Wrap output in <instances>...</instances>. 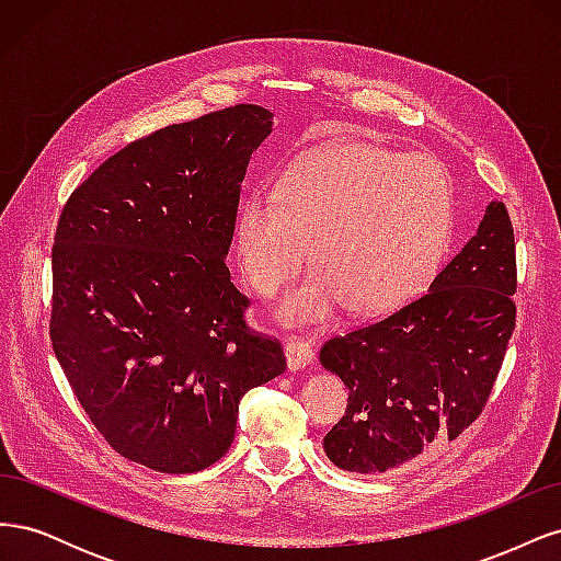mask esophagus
Segmentation results:
<instances>
[{
  "label": "esophagus",
  "mask_w": 561,
  "mask_h": 561,
  "mask_svg": "<svg viewBox=\"0 0 561 561\" xmlns=\"http://www.w3.org/2000/svg\"><path fill=\"white\" fill-rule=\"evenodd\" d=\"M285 358H287V367L293 371L309 367L313 363V346L307 342V339L290 336L285 342Z\"/></svg>",
  "instance_id": "1"
}]
</instances>
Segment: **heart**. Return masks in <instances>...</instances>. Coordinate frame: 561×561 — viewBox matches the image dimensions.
Returning a JSON list of instances; mask_svg holds the SVG:
<instances>
[{
	"label": "heart",
	"mask_w": 561,
	"mask_h": 561,
	"mask_svg": "<svg viewBox=\"0 0 561 561\" xmlns=\"http://www.w3.org/2000/svg\"><path fill=\"white\" fill-rule=\"evenodd\" d=\"M454 229L449 175L431 157L336 142L301 159L280 190H254L239 219L245 278L276 295L307 260L313 271L285 297L280 318L309 325L348 307L379 313L414 297Z\"/></svg>",
	"instance_id": "heart-1"
}]
</instances>
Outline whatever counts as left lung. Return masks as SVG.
<instances>
[{
	"mask_svg": "<svg viewBox=\"0 0 561 561\" xmlns=\"http://www.w3.org/2000/svg\"><path fill=\"white\" fill-rule=\"evenodd\" d=\"M517 262L511 215L491 201L478 233L428 293L320 348L348 388L322 439L348 472L410 466L451 443L484 410L515 330Z\"/></svg>",
	"mask_w": 561,
	"mask_h": 561,
	"instance_id": "8db88e82",
	"label": "left lung"
}]
</instances>
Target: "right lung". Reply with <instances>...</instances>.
Instances as JSON below:
<instances>
[{
	"mask_svg": "<svg viewBox=\"0 0 561 561\" xmlns=\"http://www.w3.org/2000/svg\"><path fill=\"white\" fill-rule=\"evenodd\" d=\"M271 116L236 105L165 126L98 165L60 213L50 344L100 435L151 470L219 461L241 398L285 371L225 262Z\"/></svg>",
	"mask_w": 561,
	"mask_h": 561,
	"instance_id": "right-lung-1",
	"label": "right lung"
}]
</instances>
